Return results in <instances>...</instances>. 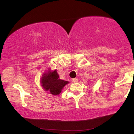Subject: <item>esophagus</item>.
<instances>
[{
	"instance_id": "34e87169",
	"label": "esophagus",
	"mask_w": 134,
	"mask_h": 134,
	"mask_svg": "<svg viewBox=\"0 0 134 134\" xmlns=\"http://www.w3.org/2000/svg\"><path fill=\"white\" fill-rule=\"evenodd\" d=\"M71 81H72V83H77L78 81V79H76V78H74V79H72Z\"/></svg>"
}]
</instances>
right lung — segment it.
Segmentation results:
<instances>
[{"label":"right lung","mask_w":134,"mask_h":134,"mask_svg":"<svg viewBox=\"0 0 134 134\" xmlns=\"http://www.w3.org/2000/svg\"><path fill=\"white\" fill-rule=\"evenodd\" d=\"M41 82L45 90L49 91L54 95L60 94L63 88L69 83V81L59 79V76L56 70L53 71H49L43 74Z\"/></svg>","instance_id":"add662e5"}]
</instances>
